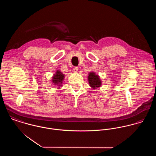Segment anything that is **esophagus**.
Segmentation results:
<instances>
[{
  "label": "esophagus",
  "instance_id": "obj_1",
  "mask_svg": "<svg viewBox=\"0 0 156 156\" xmlns=\"http://www.w3.org/2000/svg\"><path fill=\"white\" fill-rule=\"evenodd\" d=\"M78 69H79V68L77 67H74L73 68V70H74V72H77L78 71Z\"/></svg>",
  "mask_w": 156,
  "mask_h": 156
}]
</instances>
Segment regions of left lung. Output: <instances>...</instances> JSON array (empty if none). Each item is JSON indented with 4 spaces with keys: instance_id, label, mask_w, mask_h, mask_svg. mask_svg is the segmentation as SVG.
Segmentation results:
<instances>
[{
    "instance_id": "obj_1",
    "label": "left lung",
    "mask_w": 156,
    "mask_h": 156,
    "mask_svg": "<svg viewBox=\"0 0 156 156\" xmlns=\"http://www.w3.org/2000/svg\"><path fill=\"white\" fill-rule=\"evenodd\" d=\"M88 80L90 86L93 89H95L101 86V80H100L99 76L96 75L94 72L89 73Z\"/></svg>"
}]
</instances>
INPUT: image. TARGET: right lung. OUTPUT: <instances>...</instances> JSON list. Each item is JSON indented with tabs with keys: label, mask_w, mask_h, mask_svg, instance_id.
<instances>
[{
	"label": "right lung",
	"mask_w": 156,
	"mask_h": 156,
	"mask_svg": "<svg viewBox=\"0 0 156 156\" xmlns=\"http://www.w3.org/2000/svg\"><path fill=\"white\" fill-rule=\"evenodd\" d=\"M64 78V75L60 71H58L56 72V74L53 76L52 79H53L52 82L54 83V85L59 86L60 85L62 84Z\"/></svg>",
	"instance_id": "add662e5"
}]
</instances>
